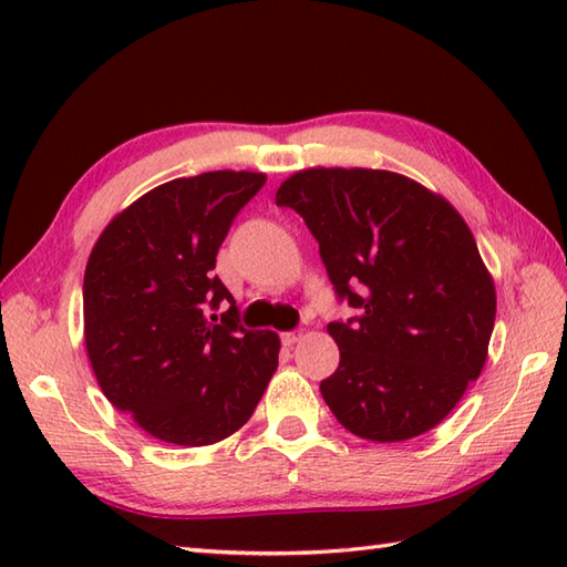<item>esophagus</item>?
I'll list each match as a JSON object with an SVG mask.
<instances>
[{"label": "esophagus", "instance_id": "34e87169", "mask_svg": "<svg viewBox=\"0 0 567 567\" xmlns=\"http://www.w3.org/2000/svg\"><path fill=\"white\" fill-rule=\"evenodd\" d=\"M299 339H302V331H287V333H282V346H295Z\"/></svg>", "mask_w": 567, "mask_h": 567}]
</instances>
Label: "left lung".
I'll return each mask as SVG.
<instances>
[{
	"label": "left lung",
	"mask_w": 567,
	"mask_h": 567,
	"mask_svg": "<svg viewBox=\"0 0 567 567\" xmlns=\"http://www.w3.org/2000/svg\"><path fill=\"white\" fill-rule=\"evenodd\" d=\"M319 240L329 280L360 315L331 321L341 363L321 382L339 424L375 443L421 436L480 378L495 280L453 204L416 179L309 167L275 195Z\"/></svg>",
	"instance_id": "left-lung-1"
}]
</instances>
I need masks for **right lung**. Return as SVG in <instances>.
<instances>
[{
  "label": "right lung",
  "instance_id": "right-lung-1",
  "mask_svg": "<svg viewBox=\"0 0 567 567\" xmlns=\"http://www.w3.org/2000/svg\"><path fill=\"white\" fill-rule=\"evenodd\" d=\"M262 173L214 171L153 187L106 224L84 268V346L106 400L153 439L219 443L277 370L280 336L238 323L212 270ZM233 305L223 319L207 308Z\"/></svg>",
  "mask_w": 567,
  "mask_h": 567
}]
</instances>
